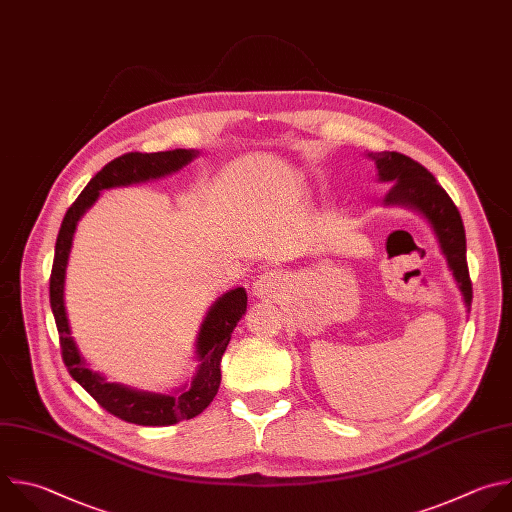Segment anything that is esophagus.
<instances>
[{"label": "esophagus", "instance_id": "34e87169", "mask_svg": "<svg viewBox=\"0 0 512 512\" xmlns=\"http://www.w3.org/2000/svg\"><path fill=\"white\" fill-rule=\"evenodd\" d=\"M281 287H283V277L279 273H275V271H267V273L259 275L257 281L253 283V293L257 297H271Z\"/></svg>", "mask_w": 512, "mask_h": 512}]
</instances>
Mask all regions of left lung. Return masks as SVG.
I'll use <instances>...</instances> for the list:
<instances>
[{"mask_svg":"<svg viewBox=\"0 0 512 512\" xmlns=\"http://www.w3.org/2000/svg\"><path fill=\"white\" fill-rule=\"evenodd\" d=\"M378 168V181L390 183L384 205H398L420 213L432 227L440 251L462 291L464 305L470 311L472 283L466 263V235L460 213L448 193L436 183L428 168L400 152L368 154Z\"/></svg>","mask_w":512,"mask_h":512,"instance_id":"obj_1","label":"left lung"}]
</instances>
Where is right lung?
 I'll list each match as a JSON object with an SVG mask.
<instances>
[{
    "label": "right lung",
    "mask_w": 512,
    "mask_h": 512,
    "mask_svg": "<svg viewBox=\"0 0 512 512\" xmlns=\"http://www.w3.org/2000/svg\"><path fill=\"white\" fill-rule=\"evenodd\" d=\"M197 154V150L177 148L164 152H126L110 160L86 185L80 197L72 203L56 239V255L50 275V305L60 333L62 360L70 376L106 412L138 426H170L181 420H191L213 402L221 384V358L231 342L233 329L247 311V291L243 287L231 289L211 305L197 337L195 354L199 360V370L191 384H185L183 388L170 394L140 392L116 382H108L98 372H92L80 356L74 337L70 333L68 313L64 305L68 257L76 225L82 219V215L96 203L100 191L146 183L152 179L173 175L183 166H187Z\"/></svg>",
    "instance_id": "obj_1"
}]
</instances>
